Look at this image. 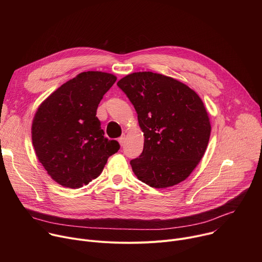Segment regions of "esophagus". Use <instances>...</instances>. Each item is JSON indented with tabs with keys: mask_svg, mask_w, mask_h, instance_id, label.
<instances>
[{
	"mask_svg": "<svg viewBox=\"0 0 262 262\" xmlns=\"http://www.w3.org/2000/svg\"><path fill=\"white\" fill-rule=\"evenodd\" d=\"M118 142H119V144H120L121 146H123L124 143H125V135L121 136V137L118 139Z\"/></svg>",
	"mask_w": 262,
	"mask_h": 262,
	"instance_id": "esophagus-1",
	"label": "esophagus"
}]
</instances>
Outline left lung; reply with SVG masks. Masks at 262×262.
<instances>
[{"instance_id":"1","label":"left lung","mask_w":262,"mask_h":262,"mask_svg":"<svg viewBox=\"0 0 262 262\" xmlns=\"http://www.w3.org/2000/svg\"><path fill=\"white\" fill-rule=\"evenodd\" d=\"M117 85L134 104L144 134L143 151L130 161L138 179L165 189L188 178L204 156L211 130L199 95L151 71L130 73Z\"/></svg>"}]
</instances>
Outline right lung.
<instances>
[{
	"label": "right lung",
	"mask_w": 262,
	"mask_h": 262,
	"mask_svg": "<svg viewBox=\"0 0 262 262\" xmlns=\"http://www.w3.org/2000/svg\"><path fill=\"white\" fill-rule=\"evenodd\" d=\"M116 80L107 72H82L37 108L32 123L36 156L48 174L65 188L88 184L119 150L117 141L103 136L96 117L100 100Z\"/></svg>",
	"instance_id": "right-lung-1"
}]
</instances>
